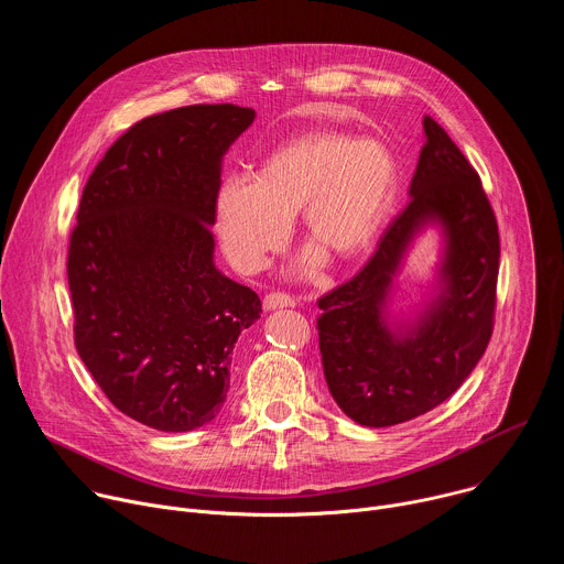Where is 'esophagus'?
I'll return each instance as SVG.
<instances>
[{
    "label": "esophagus",
    "instance_id": "1",
    "mask_svg": "<svg viewBox=\"0 0 564 564\" xmlns=\"http://www.w3.org/2000/svg\"><path fill=\"white\" fill-rule=\"evenodd\" d=\"M265 310H276V307H294V299L285 292H270L263 299Z\"/></svg>",
    "mask_w": 564,
    "mask_h": 564
}]
</instances>
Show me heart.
<instances>
[{
  "mask_svg": "<svg viewBox=\"0 0 564 564\" xmlns=\"http://www.w3.org/2000/svg\"><path fill=\"white\" fill-rule=\"evenodd\" d=\"M394 183V160L379 140L305 133L272 153L259 178L223 183L216 205L223 250L238 270H261L285 246L301 209L307 236L352 259L375 240ZM321 248L310 250V261L321 259Z\"/></svg>",
  "mask_w": 564,
  "mask_h": 564,
  "instance_id": "b5f03b06",
  "label": "heart"
}]
</instances>
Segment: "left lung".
<instances>
[{
    "instance_id": "obj_1",
    "label": "left lung",
    "mask_w": 564,
    "mask_h": 564,
    "mask_svg": "<svg viewBox=\"0 0 564 564\" xmlns=\"http://www.w3.org/2000/svg\"><path fill=\"white\" fill-rule=\"evenodd\" d=\"M411 200L381 234L375 254L316 303L318 350L337 406L383 429L440 406L485 355L496 324L500 234L473 165L431 118ZM440 221L449 236L445 290L419 324L394 336L380 316L391 274L412 234Z\"/></svg>"
}]
</instances>
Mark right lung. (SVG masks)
I'll list each match as a JSON object with an SVG mask.
<instances>
[{"instance_id": "obj_1", "label": "right lung", "mask_w": 564, "mask_h": 564, "mask_svg": "<svg viewBox=\"0 0 564 564\" xmlns=\"http://www.w3.org/2000/svg\"><path fill=\"white\" fill-rule=\"evenodd\" d=\"M254 109L192 105L129 127L79 198L66 276L73 341L127 417L165 433L212 422L254 290L214 268L220 160Z\"/></svg>"}]
</instances>
